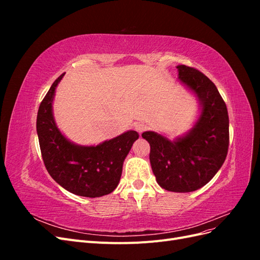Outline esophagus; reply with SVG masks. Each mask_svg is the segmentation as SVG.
Returning a JSON list of instances; mask_svg holds the SVG:
<instances>
[{"mask_svg": "<svg viewBox=\"0 0 260 260\" xmlns=\"http://www.w3.org/2000/svg\"><path fill=\"white\" fill-rule=\"evenodd\" d=\"M135 128H136V130H137L139 133H142V132L145 131V129H146V124L143 123V122H137V123L135 124Z\"/></svg>", "mask_w": 260, "mask_h": 260, "instance_id": "34e87169", "label": "esophagus"}]
</instances>
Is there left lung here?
<instances>
[{
	"mask_svg": "<svg viewBox=\"0 0 260 260\" xmlns=\"http://www.w3.org/2000/svg\"><path fill=\"white\" fill-rule=\"evenodd\" d=\"M179 79L198 95L202 113L194 128L170 141L158 133H142L151 146L149 160L156 181L170 192L186 193L207 184L221 168L229 148V116L223 99L200 70L177 66Z\"/></svg>",
	"mask_w": 260,
	"mask_h": 260,
	"instance_id": "left-lung-1",
	"label": "left lung"
}]
</instances>
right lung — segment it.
<instances>
[{"mask_svg":"<svg viewBox=\"0 0 260 260\" xmlns=\"http://www.w3.org/2000/svg\"><path fill=\"white\" fill-rule=\"evenodd\" d=\"M61 74L42 100L37 116V132L44 166L50 176L70 193L100 198L117 187L122 165L135 141L137 131L105 141L96 146L76 145L61 135L52 113L55 89Z\"/></svg>","mask_w":260,"mask_h":260,"instance_id":"add662e5","label":"right lung"}]
</instances>
